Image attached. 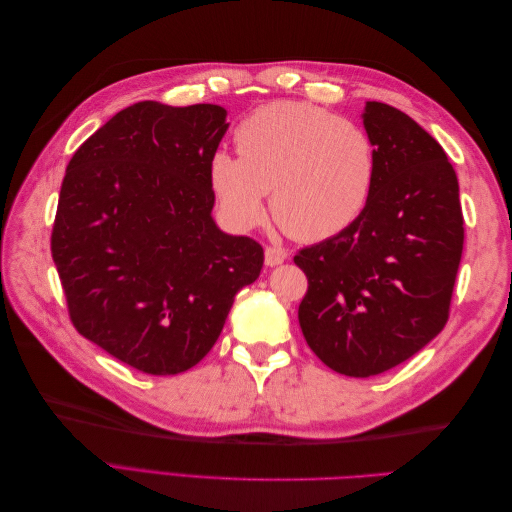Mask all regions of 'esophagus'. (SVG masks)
Wrapping results in <instances>:
<instances>
[{"instance_id":"obj_1","label":"esophagus","mask_w":512,"mask_h":512,"mask_svg":"<svg viewBox=\"0 0 512 512\" xmlns=\"http://www.w3.org/2000/svg\"><path fill=\"white\" fill-rule=\"evenodd\" d=\"M288 258V252L284 247H275V245H267L265 247V262L269 267H277L282 265V262Z\"/></svg>"}]
</instances>
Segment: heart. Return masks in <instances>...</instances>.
<instances>
[{"label":"heart","instance_id":"b5f03b06","mask_svg":"<svg viewBox=\"0 0 512 512\" xmlns=\"http://www.w3.org/2000/svg\"><path fill=\"white\" fill-rule=\"evenodd\" d=\"M239 158L215 153L209 185L224 220L239 230L271 215L288 235L316 243L361 218L378 177L369 132L309 102H269L235 130Z\"/></svg>","mask_w":512,"mask_h":512}]
</instances>
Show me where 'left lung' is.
I'll return each instance as SVG.
<instances>
[{"mask_svg":"<svg viewBox=\"0 0 512 512\" xmlns=\"http://www.w3.org/2000/svg\"><path fill=\"white\" fill-rule=\"evenodd\" d=\"M363 123L378 151L363 215L294 254L305 342L350 378L393 369L444 329L463 252L459 183L436 138L382 102H367Z\"/></svg>","mask_w":512,"mask_h":512,"instance_id":"obj_1","label":"left lung"}]
</instances>
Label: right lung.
Returning <instances> with one entry per match:
<instances>
[{
  "mask_svg": "<svg viewBox=\"0 0 512 512\" xmlns=\"http://www.w3.org/2000/svg\"><path fill=\"white\" fill-rule=\"evenodd\" d=\"M224 119L215 104L136 102L76 149L61 183L51 254L68 316L143 374L203 361L265 262L258 241L211 218Z\"/></svg>",
  "mask_w": 512,
  "mask_h": 512,
  "instance_id": "add662e5",
  "label": "right lung"
}]
</instances>
